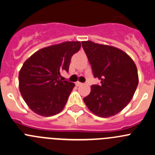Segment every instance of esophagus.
<instances>
[{
    "instance_id": "obj_1",
    "label": "esophagus",
    "mask_w": 155,
    "mask_h": 155,
    "mask_svg": "<svg viewBox=\"0 0 155 155\" xmlns=\"http://www.w3.org/2000/svg\"><path fill=\"white\" fill-rule=\"evenodd\" d=\"M83 85V83H82V82H76V86H81V85Z\"/></svg>"
}]
</instances>
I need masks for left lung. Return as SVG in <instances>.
<instances>
[{"instance_id":"8db88e82","label":"left lung","mask_w":155,"mask_h":155,"mask_svg":"<svg viewBox=\"0 0 155 155\" xmlns=\"http://www.w3.org/2000/svg\"><path fill=\"white\" fill-rule=\"evenodd\" d=\"M82 48L100 85L91 86L83 101L91 112L103 118L113 116L127 107L139 83L135 63L122 50L92 41L82 42Z\"/></svg>"}]
</instances>
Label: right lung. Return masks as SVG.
Here are the masks:
<instances>
[{"instance_id":"obj_1","label":"right lung","mask_w":155,"mask_h":155,"mask_svg":"<svg viewBox=\"0 0 155 155\" xmlns=\"http://www.w3.org/2000/svg\"><path fill=\"white\" fill-rule=\"evenodd\" d=\"M81 43L68 41L41 48L25 61L18 74L19 91L30 109L42 116H52L63 110L75 86L60 79L68 72L71 58Z\"/></svg>"}]
</instances>
